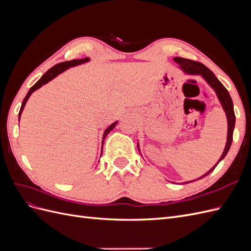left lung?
<instances>
[{
    "mask_svg": "<svg viewBox=\"0 0 251 251\" xmlns=\"http://www.w3.org/2000/svg\"><path fill=\"white\" fill-rule=\"evenodd\" d=\"M174 60L179 65V68L184 73L189 74V75H201V76L205 79V81H206L208 85L210 86V88L215 91L217 96H218V100H219L220 102H221L222 108H223V110H224V112L226 114L227 126H228V128H227L226 146H225V149L223 151V153H222L221 157H220V159L218 160L217 164L214 166V168H211L207 173H205L203 176L199 177L198 179L192 180V182H193V181H196V180L202 179L205 176H207V175H209L212 171L215 170V168L219 164V162L221 161V160H223L224 157L227 155V153H228V151H229L230 146H231V142H232L233 128H234V125H235V116H234V111H233V103H232V100H231V97H230V95L228 93V91L226 90V88L221 83V81H220L216 77V75L212 73L207 67H205L201 63L194 62V60L186 59V58H183V57H174ZM137 147H138V144H137ZM138 150H139V147H138ZM188 182H191V181L183 182V183H188Z\"/></svg>",
    "mask_w": 251,
    "mask_h": 251,
    "instance_id": "obj_1",
    "label": "left lung"
}]
</instances>
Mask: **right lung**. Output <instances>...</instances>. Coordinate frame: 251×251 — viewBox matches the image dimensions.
Listing matches in <instances>:
<instances>
[{"label":"right lung","instance_id":"1","mask_svg":"<svg viewBox=\"0 0 251 251\" xmlns=\"http://www.w3.org/2000/svg\"><path fill=\"white\" fill-rule=\"evenodd\" d=\"M90 60L89 57H86V58H81V59H72V60H69V62H64V63H60V64H57L55 66H53L51 69H49L46 73H45L43 76L37 80V82L35 83L34 86H32L31 88H30V90L28 91V93L26 95V97L24 98V100H23L22 102V107H21V110H20V113H19V121H20V118H21V115H22V112L23 110H24L25 108V104L27 102V100H29L30 95H31L35 90L40 89L43 85H46L47 82H49L50 80H52L54 77H56L58 74H60L62 72L66 71L67 69H69V68L71 67H75V66H78V65H81V64H85V63H88ZM118 121H115V123L112 124L111 126H109L107 128H105L104 132H103V135H102V146H103V141L105 139V137H107V135L113 130L114 127L116 126ZM102 150V149H101Z\"/></svg>","mask_w":251,"mask_h":251}]
</instances>
